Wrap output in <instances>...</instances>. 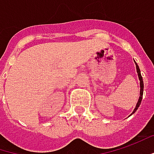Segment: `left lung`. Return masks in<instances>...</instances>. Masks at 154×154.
Here are the masks:
<instances>
[{"mask_svg":"<svg viewBox=\"0 0 154 154\" xmlns=\"http://www.w3.org/2000/svg\"><path fill=\"white\" fill-rule=\"evenodd\" d=\"M136 63V69H137V72H138V76H139V78H140V98H139V102H138V104L136 105V108L134 109V111H133V112L134 113L136 111H137V109L139 108V106L140 105V103H141V100H142V97H143V90H144V84H143V79H142V77H141V74H140V69L139 68V66H138V64H137V63Z\"/></svg>","mask_w":154,"mask_h":154,"instance_id":"1","label":"left lung"}]
</instances>
